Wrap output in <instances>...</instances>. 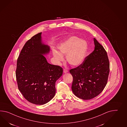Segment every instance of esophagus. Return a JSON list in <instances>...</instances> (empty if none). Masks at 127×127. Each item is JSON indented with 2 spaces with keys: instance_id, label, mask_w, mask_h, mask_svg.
Returning <instances> with one entry per match:
<instances>
[{
  "instance_id": "obj_1",
  "label": "esophagus",
  "mask_w": 127,
  "mask_h": 127,
  "mask_svg": "<svg viewBox=\"0 0 127 127\" xmlns=\"http://www.w3.org/2000/svg\"><path fill=\"white\" fill-rule=\"evenodd\" d=\"M64 73H68V69H66V68H64Z\"/></svg>"
}]
</instances>
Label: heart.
Returning a JSON list of instances; mask_svg holds the SVG:
<instances>
[{"label":"heart","mask_w":127,"mask_h":127,"mask_svg":"<svg viewBox=\"0 0 127 127\" xmlns=\"http://www.w3.org/2000/svg\"><path fill=\"white\" fill-rule=\"evenodd\" d=\"M60 53L53 51L56 62L59 64L64 60L63 56H66V60L69 64L76 66L83 62L88 50V44L83 39L72 36L58 46Z\"/></svg>","instance_id":"obj_1"}]
</instances>
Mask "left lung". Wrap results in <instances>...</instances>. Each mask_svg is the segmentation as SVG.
<instances>
[{
	"label": "left lung",
	"instance_id": "1",
	"mask_svg": "<svg viewBox=\"0 0 127 127\" xmlns=\"http://www.w3.org/2000/svg\"><path fill=\"white\" fill-rule=\"evenodd\" d=\"M94 40V51L81 64L69 70L73 78L72 90L76 96L84 100L101 93L107 84L110 72L107 52L96 39Z\"/></svg>",
	"mask_w": 127,
	"mask_h": 127
}]
</instances>
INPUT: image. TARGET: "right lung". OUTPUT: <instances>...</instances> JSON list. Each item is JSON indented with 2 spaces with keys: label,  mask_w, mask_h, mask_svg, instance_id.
Wrapping results in <instances>:
<instances>
[{
  "label": "right lung",
  "mask_w": 127,
  "mask_h": 127,
  "mask_svg": "<svg viewBox=\"0 0 127 127\" xmlns=\"http://www.w3.org/2000/svg\"><path fill=\"white\" fill-rule=\"evenodd\" d=\"M41 32L27 41L17 60L16 81L23 97L29 102L42 105L55 96L56 81L63 74L59 66L49 64L43 55L49 46L42 43Z\"/></svg>",
  "instance_id": "right-lung-1"
}]
</instances>
